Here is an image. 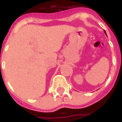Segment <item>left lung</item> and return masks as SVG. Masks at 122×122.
<instances>
[{
  "instance_id": "obj_1",
  "label": "left lung",
  "mask_w": 122,
  "mask_h": 122,
  "mask_svg": "<svg viewBox=\"0 0 122 122\" xmlns=\"http://www.w3.org/2000/svg\"><path fill=\"white\" fill-rule=\"evenodd\" d=\"M105 34H106V32H105Z\"/></svg>"
}]
</instances>
